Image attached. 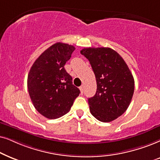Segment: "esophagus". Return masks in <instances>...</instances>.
<instances>
[{"label":"esophagus","mask_w":160,"mask_h":160,"mask_svg":"<svg viewBox=\"0 0 160 160\" xmlns=\"http://www.w3.org/2000/svg\"><path fill=\"white\" fill-rule=\"evenodd\" d=\"M80 92H81V93L82 94V93H83V91H84V87H83V86H80Z\"/></svg>","instance_id":"34e87169"}]
</instances>
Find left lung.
Segmentation results:
<instances>
[{
	"label": "left lung",
	"mask_w": 160,
	"mask_h": 160,
	"mask_svg": "<svg viewBox=\"0 0 160 160\" xmlns=\"http://www.w3.org/2000/svg\"><path fill=\"white\" fill-rule=\"evenodd\" d=\"M90 62L97 80V92L88 98L91 113L102 122L121 116L130 104L135 80L122 57L109 48L80 50Z\"/></svg>",
	"instance_id": "1"
}]
</instances>
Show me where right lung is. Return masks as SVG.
Masks as SVG:
<instances>
[{
  "instance_id": "obj_1",
  "label": "right lung",
  "mask_w": 160,
  "mask_h": 160,
  "mask_svg": "<svg viewBox=\"0 0 160 160\" xmlns=\"http://www.w3.org/2000/svg\"><path fill=\"white\" fill-rule=\"evenodd\" d=\"M74 50V46L57 42L44 51L30 69V97L37 111L49 119L67 114L80 93L64 69Z\"/></svg>"
}]
</instances>
